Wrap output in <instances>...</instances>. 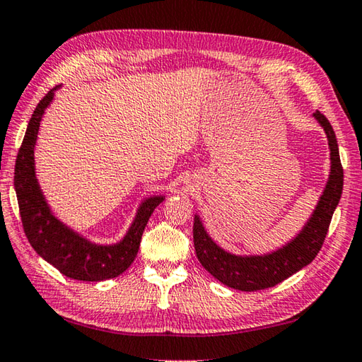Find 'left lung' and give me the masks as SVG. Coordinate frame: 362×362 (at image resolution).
<instances>
[{
    "mask_svg": "<svg viewBox=\"0 0 362 362\" xmlns=\"http://www.w3.org/2000/svg\"><path fill=\"white\" fill-rule=\"evenodd\" d=\"M313 118L327 137V146L331 150V170L310 218L288 244L264 255H235L226 252L210 238L201 216L198 214L194 215L193 240L196 256L204 269L223 285L239 291L266 290L310 264L321 250L332 214L341 196L344 169L340 164L336 133L331 123L318 110H315Z\"/></svg>",
    "mask_w": 362,
    "mask_h": 362,
    "instance_id": "obj_1",
    "label": "left lung"
}]
</instances>
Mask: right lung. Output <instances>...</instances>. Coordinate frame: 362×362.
<instances>
[{"mask_svg":"<svg viewBox=\"0 0 362 362\" xmlns=\"http://www.w3.org/2000/svg\"><path fill=\"white\" fill-rule=\"evenodd\" d=\"M60 87L62 85L52 88L39 101L17 155L14 188L23 229L35 252L66 277L82 281L109 280L123 274L133 264L147 221L166 196L152 194L144 198L127 234L114 244H98L90 240L52 212L36 177L35 150L45 109L54 101L55 91Z\"/></svg>","mask_w":362,"mask_h":362,"instance_id":"1","label":"right lung"}]
</instances>
